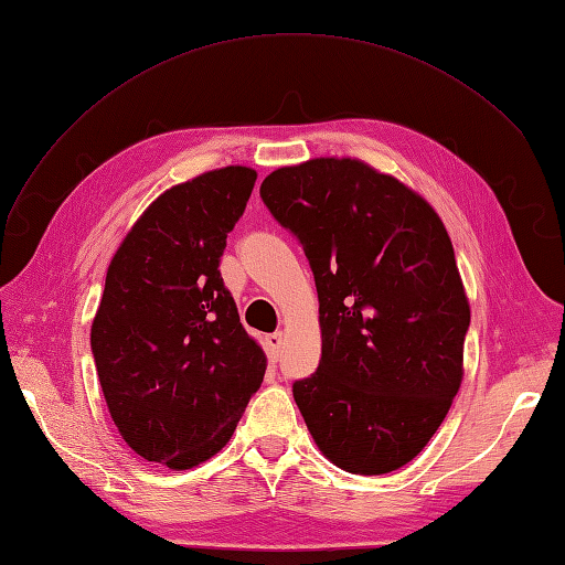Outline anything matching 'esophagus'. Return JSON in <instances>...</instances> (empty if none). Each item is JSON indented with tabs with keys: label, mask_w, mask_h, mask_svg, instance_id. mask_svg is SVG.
<instances>
[{
	"label": "esophagus",
	"mask_w": 565,
	"mask_h": 565,
	"mask_svg": "<svg viewBox=\"0 0 565 565\" xmlns=\"http://www.w3.org/2000/svg\"><path fill=\"white\" fill-rule=\"evenodd\" d=\"M282 332H273V334H266V351H268V358H270V361L273 363H276L278 361V358H280V349H282Z\"/></svg>",
	"instance_id": "obj_1"
}]
</instances>
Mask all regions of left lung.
Returning a JSON list of instances; mask_svg holds the SVG:
<instances>
[{"mask_svg":"<svg viewBox=\"0 0 565 565\" xmlns=\"http://www.w3.org/2000/svg\"><path fill=\"white\" fill-rule=\"evenodd\" d=\"M311 264L320 365L295 384L318 450L349 473L413 461L465 377L469 299L436 210L358 158H313L262 183Z\"/></svg>","mask_w":565,"mask_h":565,"instance_id":"8db88e82","label":"left lung"}]
</instances>
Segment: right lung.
Returning <instances> with one entry per match:
<instances>
[{
    "label": "right lung",
    "mask_w": 565,
    "mask_h": 565,
    "mask_svg": "<svg viewBox=\"0 0 565 565\" xmlns=\"http://www.w3.org/2000/svg\"><path fill=\"white\" fill-rule=\"evenodd\" d=\"M256 172L231 164L167 188L136 218L92 322L96 374L127 446L174 471L231 440L266 353L218 273Z\"/></svg>",
    "instance_id": "1"
}]
</instances>
